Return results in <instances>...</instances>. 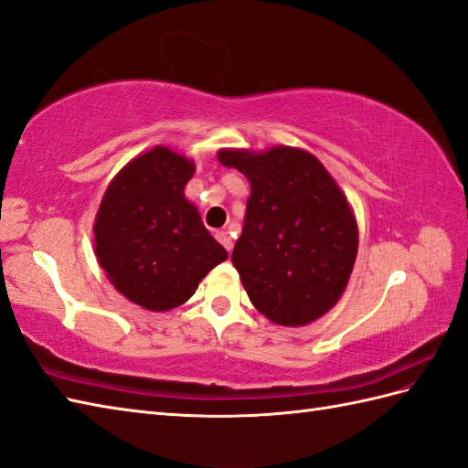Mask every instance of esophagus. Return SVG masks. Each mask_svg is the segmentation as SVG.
Instances as JSON below:
<instances>
[{
    "label": "esophagus",
    "instance_id": "34e87169",
    "mask_svg": "<svg viewBox=\"0 0 468 468\" xmlns=\"http://www.w3.org/2000/svg\"><path fill=\"white\" fill-rule=\"evenodd\" d=\"M215 237H217V241L221 243L227 251H231V250H233V237L229 235L227 231H217V233H215Z\"/></svg>",
    "mask_w": 468,
    "mask_h": 468
}]
</instances>
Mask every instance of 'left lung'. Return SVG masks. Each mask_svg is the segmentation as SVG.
I'll list each match as a JSON object with an SVG mask.
<instances>
[{
	"label": "left lung",
	"instance_id": "obj_1",
	"mask_svg": "<svg viewBox=\"0 0 468 468\" xmlns=\"http://www.w3.org/2000/svg\"><path fill=\"white\" fill-rule=\"evenodd\" d=\"M250 181L231 261L251 303L280 325H307L340 300L357 255L346 195L317 158L293 146L218 151Z\"/></svg>",
	"mask_w": 468,
	"mask_h": 468
}]
</instances>
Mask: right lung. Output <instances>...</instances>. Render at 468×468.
I'll return each instance as SVG.
<instances>
[{"instance_id": "1", "label": "right lung", "mask_w": 468, "mask_h": 468, "mask_svg": "<svg viewBox=\"0 0 468 468\" xmlns=\"http://www.w3.org/2000/svg\"><path fill=\"white\" fill-rule=\"evenodd\" d=\"M195 163L154 146L108 185L94 223L98 263L126 300L151 312L185 303L227 251L207 231L185 186Z\"/></svg>"}]
</instances>
